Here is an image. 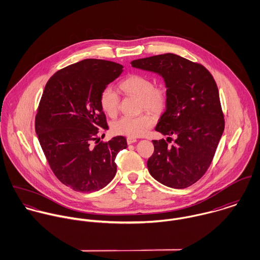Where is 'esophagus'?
Listing matches in <instances>:
<instances>
[{
	"instance_id": "obj_1",
	"label": "esophagus",
	"mask_w": 260,
	"mask_h": 260,
	"mask_svg": "<svg viewBox=\"0 0 260 260\" xmlns=\"http://www.w3.org/2000/svg\"><path fill=\"white\" fill-rule=\"evenodd\" d=\"M135 142H137L136 138H133V137H128L127 138V143L128 144H132V143H135Z\"/></svg>"
}]
</instances>
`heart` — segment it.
<instances>
[{"label": "heart", "instance_id": "obj_1", "mask_svg": "<svg viewBox=\"0 0 260 260\" xmlns=\"http://www.w3.org/2000/svg\"><path fill=\"white\" fill-rule=\"evenodd\" d=\"M120 89L127 95L136 96L140 99L141 109L151 112L161 111L167 101L166 89L162 85H154L153 80L143 74H131L123 79ZM120 96L111 86L105 87L100 94V106L108 116L115 117L119 110ZM154 124V118L150 114H141L130 117L123 116L112 124L115 134L139 137L144 135Z\"/></svg>", "mask_w": 260, "mask_h": 260}]
</instances>
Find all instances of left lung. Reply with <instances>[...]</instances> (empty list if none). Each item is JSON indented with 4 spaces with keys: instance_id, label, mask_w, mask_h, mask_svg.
I'll return each mask as SVG.
<instances>
[{
    "instance_id": "obj_1",
    "label": "left lung",
    "mask_w": 260,
    "mask_h": 260,
    "mask_svg": "<svg viewBox=\"0 0 260 260\" xmlns=\"http://www.w3.org/2000/svg\"><path fill=\"white\" fill-rule=\"evenodd\" d=\"M132 67L153 72L164 80L166 108L155 130L172 137L153 140L147 161L149 173L158 182L182 189L198 181L208 169L224 131L217 85L209 71L178 55L167 53L138 59Z\"/></svg>"
}]
</instances>
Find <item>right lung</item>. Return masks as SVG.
Here are the masks:
<instances>
[{
	"instance_id": "add662e5",
	"label": "right lung",
	"mask_w": 260,
	"mask_h": 260,
	"mask_svg": "<svg viewBox=\"0 0 260 260\" xmlns=\"http://www.w3.org/2000/svg\"><path fill=\"white\" fill-rule=\"evenodd\" d=\"M123 72L115 62L85 59L53 75L38 107L35 128L41 147L56 177L75 191L93 192L114 178L123 136L92 142L98 129H108L100 94Z\"/></svg>"
}]
</instances>
